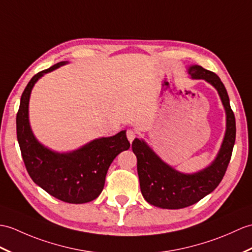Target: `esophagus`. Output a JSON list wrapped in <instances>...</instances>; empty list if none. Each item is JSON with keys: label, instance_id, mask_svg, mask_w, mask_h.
I'll return each mask as SVG.
<instances>
[{"label": "esophagus", "instance_id": "34e87169", "mask_svg": "<svg viewBox=\"0 0 252 252\" xmlns=\"http://www.w3.org/2000/svg\"><path fill=\"white\" fill-rule=\"evenodd\" d=\"M126 137L128 139V142L132 143L133 139L136 137V132L134 131V130H132V128H128V130L126 131Z\"/></svg>", "mask_w": 252, "mask_h": 252}]
</instances>
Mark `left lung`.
<instances>
[{
  "instance_id": "1",
  "label": "left lung",
  "mask_w": 252,
  "mask_h": 252,
  "mask_svg": "<svg viewBox=\"0 0 252 252\" xmlns=\"http://www.w3.org/2000/svg\"><path fill=\"white\" fill-rule=\"evenodd\" d=\"M193 79H204L218 91L226 115V130L221 148L212 164L200 172L184 174L163 162L143 139L135 138L132 150L137 158L140 191L149 204L165 209L185 208L197 203L217 188L229 165L236 136L235 116L224 85L215 73L200 65H191Z\"/></svg>"
}]
</instances>
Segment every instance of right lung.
<instances>
[{"instance_id": "obj_1", "label": "right lung", "mask_w": 252, "mask_h": 252, "mask_svg": "<svg viewBox=\"0 0 252 252\" xmlns=\"http://www.w3.org/2000/svg\"><path fill=\"white\" fill-rule=\"evenodd\" d=\"M62 61L34 75L23 91L17 113V139L27 171L35 184L63 202L83 204L101 194L105 177L115 158L130 148L126 131L96 138L72 153L60 154L45 147L33 135L29 122V101L35 83Z\"/></svg>"}]
</instances>
